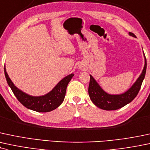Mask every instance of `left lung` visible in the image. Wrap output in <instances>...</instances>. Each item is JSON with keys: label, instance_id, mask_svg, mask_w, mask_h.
Returning a JSON list of instances; mask_svg holds the SVG:
<instances>
[{"label": "left lung", "instance_id": "obj_1", "mask_svg": "<svg viewBox=\"0 0 150 150\" xmlns=\"http://www.w3.org/2000/svg\"><path fill=\"white\" fill-rule=\"evenodd\" d=\"M129 35L136 38V35L131 32H129ZM143 55L145 58V65L141 74L136 82L133 83V85L126 92L121 94H109L105 92L92 77V75H90L88 91L90 99L96 106L105 110H115L129 104L136 98L141 87L147 69V61L144 52Z\"/></svg>", "mask_w": 150, "mask_h": 150}]
</instances>
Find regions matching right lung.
Wrapping results in <instances>:
<instances>
[{"label": "right lung", "mask_w": 150, "mask_h": 150, "mask_svg": "<svg viewBox=\"0 0 150 150\" xmlns=\"http://www.w3.org/2000/svg\"><path fill=\"white\" fill-rule=\"evenodd\" d=\"M4 72L7 82L18 100L28 109L39 112L52 111L62 103L66 96L68 83L74 76L73 73L70 74L63 78L49 93L40 96H34L23 92L14 85L7 73L5 66Z\"/></svg>", "instance_id": "add662e5"}]
</instances>
